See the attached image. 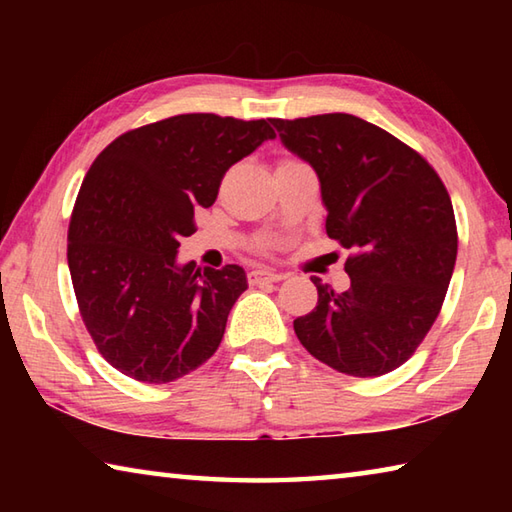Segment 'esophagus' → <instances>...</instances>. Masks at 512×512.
I'll use <instances>...</instances> for the list:
<instances>
[{"instance_id":"1","label":"esophagus","mask_w":512,"mask_h":512,"mask_svg":"<svg viewBox=\"0 0 512 512\" xmlns=\"http://www.w3.org/2000/svg\"><path fill=\"white\" fill-rule=\"evenodd\" d=\"M284 273H273V271H266V268H257V271H250L248 273V282L253 284H264V282H280V280H284Z\"/></svg>"}]
</instances>
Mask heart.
Segmentation results:
<instances>
[{"instance_id": "heart-1", "label": "heart", "mask_w": 512, "mask_h": 512, "mask_svg": "<svg viewBox=\"0 0 512 512\" xmlns=\"http://www.w3.org/2000/svg\"><path fill=\"white\" fill-rule=\"evenodd\" d=\"M291 162H298V160H293V158H284L280 164H291ZM266 248V246H264Z\"/></svg>"}]
</instances>
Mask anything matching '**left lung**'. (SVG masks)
Instances as JSON below:
<instances>
[{"label":"left lung","instance_id":"1","mask_svg":"<svg viewBox=\"0 0 512 512\" xmlns=\"http://www.w3.org/2000/svg\"><path fill=\"white\" fill-rule=\"evenodd\" d=\"M320 180L327 237L352 250L350 289L318 277L314 311L293 320L311 357L352 377H379L418 350L452 280L458 232L436 169L370 121L345 112L271 119Z\"/></svg>","mask_w":512,"mask_h":512}]
</instances>
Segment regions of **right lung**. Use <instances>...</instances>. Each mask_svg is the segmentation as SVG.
<instances>
[{"label": "right lung", "mask_w": 512, "mask_h": 512, "mask_svg": "<svg viewBox=\"0 0 512 512\" xmlns=\"http://www.w3.org/2000/svg\"><path fill=\"white\" fill-rule=\"evenodd\" d=\"M275 137L266 119L192 112L133 128L103 149L76 196L67 264L81 318L112 368L167 384L212 357L248 289L237 264H176L232 164Z\"/></svg>", "instance_id": "right-lung-1"}]
</instances>
